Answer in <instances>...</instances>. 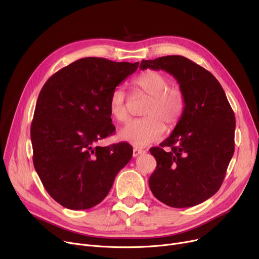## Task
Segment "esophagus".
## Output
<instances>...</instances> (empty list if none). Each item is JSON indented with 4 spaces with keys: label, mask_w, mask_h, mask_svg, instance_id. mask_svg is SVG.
<instances>
[{
    "label": "esophagus",
    "mask_w": 259,
    "mask_h": 259,
    "mask_svg": "<svg viewBox=\"0 0 259 259\" xmlns=\"http://www.w3.org/2000/svg\"><path fill=\"white\" fill-rule=\"evenodd\" d=\"M142 153H145V150L140 148H133V157H137L139 155H141Z\"/></svg>",
    "instance_id": "obj_1"
}]
</instances>
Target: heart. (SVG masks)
Wrapping results in <instances>:
<instances>
[{
	"label": "heart",
	"instance_id": "obj_1",
	"mask_svg": "<svg viewBox=\"0 0 259 259\" xmlns=\"http://www.w3.org/2000/svg\"><path fill=\"white\" fill-rule=\"evenodd\" d=\"M167 76L154 70H146L137 78L133 85L148 95L141 118L132 119L119 130V138L135 146L145 147L160 139L167 129H173L179 124L185 111L183 91L176 86H170ZM127 94L124 89L116 87L109 99V111L117 121L128 118Z\"/></svg>",
	"mask_w": 259,
	"mask_h": 259
}]
</instances>
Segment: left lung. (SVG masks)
Returning <instances> with one entry per match:
<instances>
[{"label":"left lung","mask_w":259,"mask_h":259,"mask_svg":"<svg viewBox=\"0 0 259 259\" xmlns=\"http://www.w3.org/2000/svg\"><path fill=\"white\" fill-rule=\"evenodd\" d=\"M140 68L170 73L185 98L179 124L159 147L150 149L157 166L149 187L167 206H196L213 196L223 184L234 153V112L220 81L187 58L143 60Z\"/></svg>","instance_id":"1"}]
</instances>
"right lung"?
<instances>
[{"label":"right lung","mask_w":259,"mask_h":259,"mask_svg":"<svg viewBox=\"0 0 259 259\" xmlns=\"http://www.w3.org/2000/svg\"><path fill=\"white\" fill-rule=\"evenodd\" d=\"M139 62L84 58L54 73L40 90L30 137L33 165L49 195L71 210H86L110 191L132 157V147L95 143L111 135V92Z\"/></svg>","instance_id":"add662e5"}]
</instances>
